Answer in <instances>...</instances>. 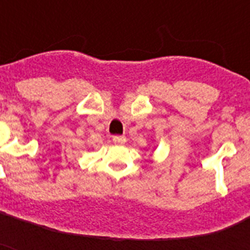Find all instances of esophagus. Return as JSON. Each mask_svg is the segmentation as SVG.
<instances>
[{
  "label": "esophagus",
  "instance_id": "esophagus-1",
  "mask_svg": "<svg viewBox=\"0 0 250 250\" xmlns=\"http://www.w3.org/2000/svg\"><path fill=\"white\" fill-rule=\"evenodd\" d=\"M113 141L115 143V144L118 145H123L127 141V139H125V136H121V135H115V136H113Z\"/></svg>",
  "mask_w": 250,
  "mask_h": 250
}]
</instances>
